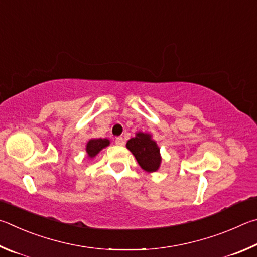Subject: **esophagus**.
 <instances>
[{"mask_svg": "<svg viewBox=\"0 0 257 257\" xmlns=\"http://www.w3.org/2000/svg\"><path fill=\"white\" fill-rule=\"evenodd\" d=\"M115 142H116L117 146H124L125 145V140H124L123 137H117L115 139Z\"/></svg>", "mask_w": 257, "mask_h": 257, "instance_id": "esophagus-1", "label": "esophagus"}]
</instances>
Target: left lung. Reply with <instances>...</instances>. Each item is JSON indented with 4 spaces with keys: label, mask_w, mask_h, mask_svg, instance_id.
I'll use <instances>...</instances> for the list:
<instances>
[{
    "label": "left lung",
    "mask_w": 257,
    "mask_h": 257,
    "mask_svg": "<svg viewBox=\"0 0 257 257\" xmlns=\"http://www.w3.org/2000/svg\"><path fill=\"white\" fill-rule=\"evenodd\" d=\"M126 147L136 157L141 168L147 172H156L159 168L161 163L159 148L154 140H151L150 134L137 133L136 138L127 141Z\"/></svg>",
    "instance_id": "1"
}]
</instances>
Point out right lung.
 Returning a JSON list of instances; mask_svg holds the SVG:
<instances>
[{
	"mask_svg": "<svg viewBox=\"0 0 257 257\" xmlns=\"http://www.w3.org/2000/svg\"><path fill=\"white\" fill-rule=\"evenodd\" d=\"M108 145H109V141L107 139H92V140L88 142L87 149L85 150H87V154L90 158H92V157L96 156L99 151Z\"/></svg>",
	"mask_w": 257,
	"mask_h": 257,
	"instance_id": "1",
	"label": "right lung"
}]
</instances>
